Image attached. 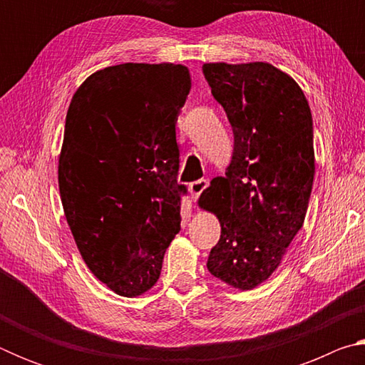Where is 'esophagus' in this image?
<instances>
[{"label":"esophagus","mask_w":365,"mask_h":365,"mask_svg":"<svg viewBox=\"0 0 365 365\" xmlns=\"http://www.w3.org/2000/svg\"><path fill=\"white\" fill-rule=\"evenodd\" d=\"M207 185H209V182L205 180V178H201V180H196L193 183H190L188 190H190L191 197H193V201H196L197 197H200V195L202 193V191L207 188Z\"/></svg>","instance_id":"esophagus-1"}]
</instances>
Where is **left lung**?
Wrapping results in <instances>:
<instances>
[{
  "label": "left lung",
  "instance_id": "8db88e82",
  "mask_svg": "<svg viewBox=\"0 0 365 365\" xmlns=\"http://www.w3.org/2000/svg\"><path fill=\"white\" fill-rule=\"evenodd\" d=\"M202 73L233 130L225 177L197 201L220 222L207 270L246 292L274 274L304 224L316 174L311 108L269 63H206Z\"/></svg>",
  "mask_w": 365,
  "mask_h": 365
}]
</instances>
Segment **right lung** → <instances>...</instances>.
Instances as JSON below:
<instances>
[{"instance_id":"right-lung-1","label":"right lung","mask_w":365,"mask_h":365,"mask_svg":"<svg viewBox=\"0 0 365 365\" xmlns=\"http://www.w3.org/2000/svg\"><path fill=\"white\" fill-rule=\"evenodd\" d=\"M190 88L182 64L125 63L91 73L67 110L64 215L91 274L125 298L156 285L180 232L175 123Z\"/></svg>"}]
</instances>
